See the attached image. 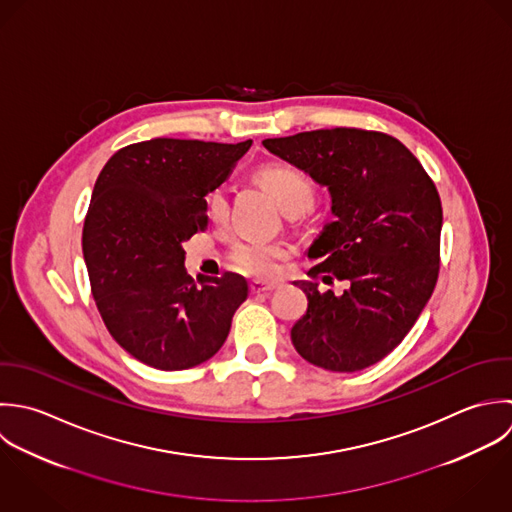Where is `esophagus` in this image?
<instances>
[{
  "label": "esophagus",
  "instance_id": "34e87169",
  "mask_svg": "<svg viewBox=\"0 0 512 512\" xmlns=\"http://www.w3.org/2000/svg\"><path fill=\"white\" fill-rule=\"evenodd\" d=\"M274 290H276V286H270V284H264V282H252L250 284L252 294H270Z\"/></svg>",
  "mask_w": 512,
  "mask_h": 512
}]
</instances>
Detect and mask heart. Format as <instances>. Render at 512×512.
Masks as SVG:
<instances>
[{"label":"heart","mask_w":512,"mask_h":512,"mask_svg":"<svg viewBox=\"0 0 512 512\" xmlns=\"http://www.w3.org/2000/svg\"><path fill=\"white\" fill-rule=\"evenodd\" d=\"M258 180L288 216H300L308 212L314 204L316 186L306 172L298 171L288 165H270L258 172ZM226 208H228L226 190L218 186L208 196V214L214 220H220L224 218ZM288 256H290V248L282 242L250 240L234 248L232 262L242 274L266 280L278 274L280 260Z\"/></svg>","instance_id":"1"}]
</instances>
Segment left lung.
<instances>
[{
    "label": "left lung",
    "instance_id": "8db88e82",
    "mask_svg": "<svg viewBox=\"0 0 512 512\" xmlns=\"http://www.w3.org/2000/svg\"><path fill=\"white\" fill-rule=\"evenodd\" d=\"M262 145L310 174L332 196L334 220L308 248L312 278L345 280L341 296L296 282L308 296L292 328L296 351L328 371L365 369L409 334L439 276V192L397 139L361 129H320Z\"/></svg>",
    "mask_w": 512,
    "mask_h": 512
}]
</instances>
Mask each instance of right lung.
<instances>
[{"label": "right lung", "mask_w": 512, "mask_h": 512, "mask_svg": "<svg viewBox=\"0 0 512 512\" xmlns=\"http://www.w3.org/2000/svg\"><path fill=\"white\" fill-rule=\"evenodd\" d=\"M250 147L151 139L117 151L95 182L83 226L91 292L109 334L151 367L210 359L248 298V282L232 272L196 286L182 244L206 230L204 196Z\"/></svg>", "instance_id": "1"}]
</instances>
